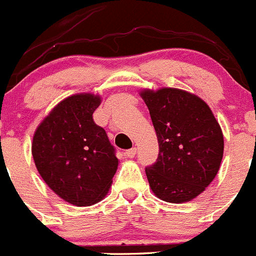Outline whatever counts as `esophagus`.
Instances as JSON below:
<instances>
[{"instance_id": "1", "label": "esophagus", "mask_w": 256, "mask_h": 256, "mask_svg": "<svg viewBox=\"0 0 256 256\" xmlns=\"http://www.w3.org/2000/svg\"><path fill=\"white\" fill-rule=\"evenodd\" d=\"M136 153H137V148H130V150H128L126 152V157H130V158H133L136 156Z\"/></svg>"}]
</instances>
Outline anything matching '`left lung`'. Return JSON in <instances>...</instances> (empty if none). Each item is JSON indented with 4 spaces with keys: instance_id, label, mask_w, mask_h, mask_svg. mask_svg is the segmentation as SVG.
Wrapping results in <instances>:
<instances>
[{
    "instance_id": "1",
    "label": "left lung",
    "mask_w": 256,
    "mask_h": 256,
    "mask_svg": "<svg viewBox=\"0 0 256 256\" xmlns=\"http://www.w3.org/2000/svg\"><path fill=\"white\" fill-rule=\"evenodd\" d=\"M157 134L160 153L146 167L158 198L191 201L212 182L224 154V136L208 104L184 90L163 88L140 92Z\"/></svg>"
}]
</instances>
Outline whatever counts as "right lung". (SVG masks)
<instances>
[{
  "label": "right lung",
  "mask_w": 256,
  "mask_h": 256,
  "mask_svg": "<svg viewBox=\"0 0 256 256\" xmlns=\"http://www.w3.org/2000/svg\"><path fill=\"white\" fill-rule=\"evenodd\" d=\"M100 96L75 94L60 102L38 126L32 140L36 168L66 202L89 206L108 194L118 168L116 148L93 113Z\"/></svg>",
  "instance_id": "obj_1"
}]
</instances>
